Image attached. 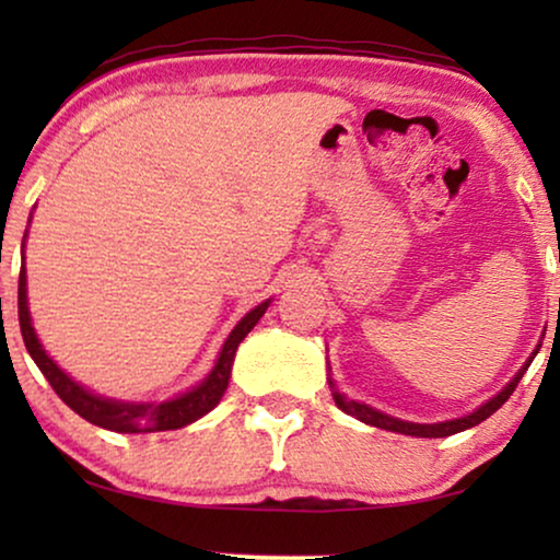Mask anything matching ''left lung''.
Wrapping results in <instances>:
<instances>
[{"label": "left lung", "mask_w": 560, "mask_h": 560, "mask_svg": "<svg viewBox=\"0 0 560 560\" xmlns=\"http://www.w3.org/2000/svg\"><path fill=\"white\" fill-rule=\"evenodd\" d=\"M538 351H540V347L533 349V354L527 357V362L523 366H520L515 377H512L508 385H504L494 397H489L487 402H481L477 410L469 412V416H462V418H454V420H443V423H410V420H400V418H395V416H387V412L372 408V405H366V402L349 400L347 395H341L339 389H336L331 377H328V385H331L334 402L339 405V408L347 412V416L362 420V423H366V425L382 428V431L402 433V435H416V439H446V435L462 433V431H466V428L479 425L481 420H487L489 416H492V412L500 410L502 405L508 402V397L515 393L517 382L523 380V374L527 372V366H530V362L535 359V354H538ZM328 370H331V366H328Z\"/></svg>", "instance_id": "8db88e82"}]
</instances>
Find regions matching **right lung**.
I'll return each instance as SVG.
<instances>
[{
    "mask_svg": "<svg viewBox=\"0 0 560 560\" xmlns=\"http://www.w3.org/2000/svg\"><path fill=\"white\" fill-rule=\"evenodd\" d=\"M25 240L27 232L22 236V267H20V288H18V313H20V331L25 339V347L37 364V370L45 374V380L50 382V387L56 389V395L63 400L73 412H79L81 418H86L89 423L114 433H155V431H175V428L196 423L198 418H203L206 412H211L224 397L229 387V377H232V364L236 357V349L244 341L252 328L257 326V320L265 316V311L270 308L272 298H267L259 305H255L240 324L232 328V334L226 336L224 347H221L217 362H213L211 372L194 385L186 393H178L171 400L163 402H137V400H117V397H104L96 395L94 389L83 387L81 382H75L71 374H66L60 366L52 362V357L43 349L40 339H37L33 318H30V305H27V270H25Z\"/></svg>",
    "mask_w": 560,
    "mask_h": 560,
    "instance_id": "1",
    "label": "right lung"
}]
</instances>
